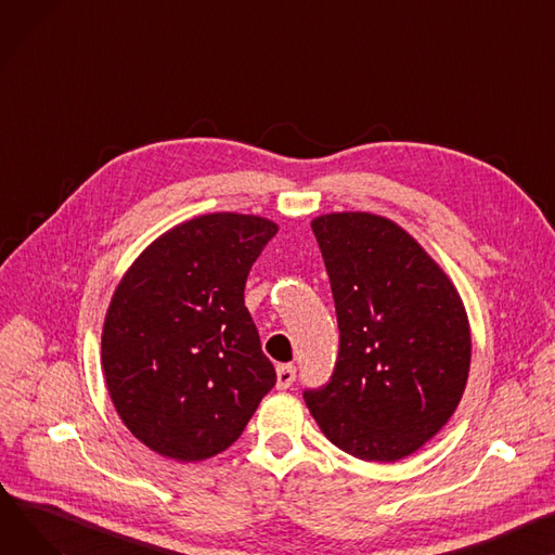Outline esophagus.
<instances>
[{"label":"esophagus","instance_id":"1","mask_svg":"<svg viewBox=\"0 0 555 555\" xmlns=\"http://www.w3.org/2000/svg\"><path fill=\"white\" fill-rule=\"evenodd\" d=\"M294 379H297V367H294L292 363H279L276 365V388L279 390H285L294 384Z\"/></svg>","mask_w":555,"mask_h":555}]
</instances>
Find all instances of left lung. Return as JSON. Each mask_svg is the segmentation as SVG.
<instances>
[{"instance_id": "left-lung-1", "label": "left lung", "mask_w": 555, "mask_h": 555, "mask_svg": "<svg viewBox=\"0 0 555 555\" xmlns=\"http://www.w3.org/2000/svg\"><path fill=\"white\" fill-rule=\"evenodd\" d=\"M339 323L335 373L304 399L323 435L365 462H397L439 433L464 395L470 327L451 279L392 220H312Z\"/></svg>"}]
</instances>
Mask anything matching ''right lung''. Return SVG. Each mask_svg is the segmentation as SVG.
Listing matches in <instances>:
<instances>
[{
	"mask_svg": "<svg viewBox=\"0 0 555 555\" xmlns=\"http://www.w3.org/2000/svg\"><path fill=\"white\" fill-rule=\"evenodd\" d=\"M276 232L261 216L192 218L146 247L116 287L102 330L106 388L125 426L158 455L223 453L274 388L245 281Z\"/></svg>",
	"mask_w": 555,
	"mask_h": 555,
	"instance_id": "add662e5",
	"label": "right lung"
}]
</instances>
